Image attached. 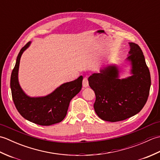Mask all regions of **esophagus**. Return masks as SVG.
<instances>
[{
  "label": "esophagus",
  "instance_id": "esophagus-1",
  "mask_svg": "<svg viewBox=\"0 0 160 160\" xmlns=\"http://www.w3.org/2000/svg\"><path fill=\"white\" fill-rule=\"evenodd\" d=\"M82 85L84 87H87L89 86V81H88V78L87 77L84 78L82 81Z\"/></svg>",
  "mask_w": 160,
  "mask_h": 160
}]
</instances>
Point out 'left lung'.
Listing matches in <instances>:
<instances>
[{
  "mask_svg": "<svg viewBox=\"0 0 160 160\" xmlns=\"http://www.w3.org/2000/svg\"><path fill=\"white\" fill-rule=\"evenodd\" d=\"M127 60L131 63V76L119 79V71L108 66L89 78L96 94L94 109L98 117L108 122H119L133 116L144 107L151 84V75L143 52L138 45L130 42Z\"/></svg>",
  "mask_w": 160,
  "mask_h": 160,
  "instance_id": "1",
  "label": "left lung"
}]
</instances>
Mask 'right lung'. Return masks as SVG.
Here are the masks:
<instances>
[{
    "label": "right lung",
    "mask_w": 160,
    "mask_h": 160,
    "mask_svg": "<svg viewBox=\"0 0 160 160\" xmlns=\"http://www.w3.org/2000/svg\"><path fill=\"white\" fill-rule=\"evenodd\" d=\"M30 43L28 42L20 49L12 72L10 87L13 103L19 113L33 123L42 126L58 123L65 118L71 99L82 89L83 77L80 76L76 80L62 84L47 96H28L20 87L18 73L20 57Z\"/></svg>",
    "instance_id": "right-lung-1"
}]
</instances>
